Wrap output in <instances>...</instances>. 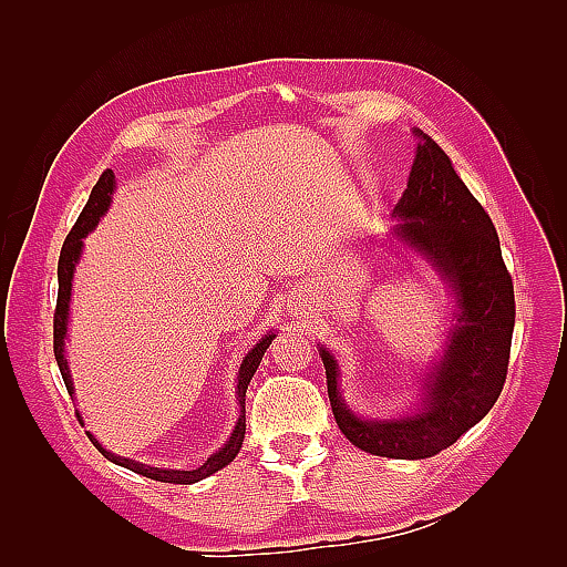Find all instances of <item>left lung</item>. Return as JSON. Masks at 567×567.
<instances>
[{
  "mask_svg": "<svg viewBox=\"0 0 567 567\" xmlns=\"http://www.w3.org/2000/svg\"><path fill=\"white\" fill-rule=\"evenodd\" d=\"M416 161L394 215L402 241L431 260L456 290L458 315L447 350L425 381V402L400 421H362L338 394L336 359L321 350L340 433L388 458L435 456L483 419L506 383L516 298L499 236L483 205L456 175L442 146L419 132Z\"/></svg>",
  "mask_w": 567,
  "mask_h": 567,
  "instance_id": "1",
  "label": "left lung"
}]
</instances>
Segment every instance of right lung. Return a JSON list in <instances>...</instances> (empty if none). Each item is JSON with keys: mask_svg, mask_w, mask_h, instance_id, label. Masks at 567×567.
Listing matches in <instances>:
<instances>
[{"mask_svg": "<svg viewBox=\"0 0 567 567\" xmlns=\"http://www.w3.org/2000/svg\"><path fill=\"white\" fill-rule=\"evenodd\" d=\"M111 192H113V173H111V169H106V173H101L99 182L94 184L92 194H90V200L82 208V213H80V217L75 221V227L71 229V234L65 236L61 255H59V298H56V310H54V357H56V364L61 369L63 383L68 388V394H73V383H71V373H68V364H65V359H63V338H65V323H68V300H71V286H73L71 284L73 281V269H75V262H78V257L82 252V238L96 227L99 217L106 213L109 203H111ZM271 340H274L271 333L265 336L246 354L244 364H241V371H238V404H241V416H238V423L234 427L229 442L219 452H215L208 461H205L200 468H196V471L151 468V466H146V463L123 458V456H115V454L106 452L87 433L92 444L109 461L117 463V466H125V468L140 473L144 477L158 480V483H169V485H192V483H198V480H203V477L217 473L219 468H225L227 463L234 461V456L238 454V450H241V444H244V435H246V390H248V383L252 379V373L257 371V367H260V362H262L265 350L271 346Z\"/></svg>", "mask_w": 567, "mask_h": 567, "instance_id": "1", "label": "right lung"}]
</instances>
